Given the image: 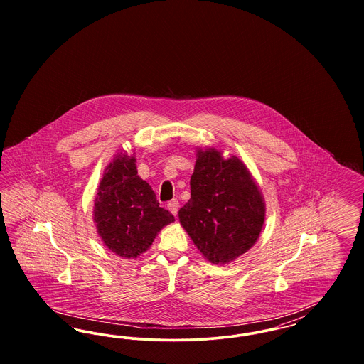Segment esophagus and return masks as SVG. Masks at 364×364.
Here are the masks:
<instances>
[{
    "label": "esophagus",
    "mask_w": 364,
    "mask_h": 364,
    "mask_svg": "<svg viewBox=\"0 0 364 364\" xmlns=\"http://www.w3.org/2000/svg\"><path fill=\"white\" fill-rule=\"evenodd\" d=\"M178 200L177 199H173V200H171L169 203H168V208H169V211L173 214V215H177V211H178Z\"/></svg>",
    "instance_id": "1"
}]
</instances>
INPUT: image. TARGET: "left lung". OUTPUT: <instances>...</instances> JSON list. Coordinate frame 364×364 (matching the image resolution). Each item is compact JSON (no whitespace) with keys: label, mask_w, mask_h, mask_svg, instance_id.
Segmentation results:
<instances>
[{"label":"left lung","mask_w":364,"mask_h":364,"mask_svg":"<svg viewBox=\"0 0 364 364\" xmlns=\"http://www.w3.org/2000/svg\"><path fill=\"white\" fill-rule=\"evenodd\" d=\"M190 186L178 220L200 254L225 264L247 252L259 237L266 208L244 162L215 149L198 150Z\"/></svg>","instance_id":"left-lung-1"}]
</instances>
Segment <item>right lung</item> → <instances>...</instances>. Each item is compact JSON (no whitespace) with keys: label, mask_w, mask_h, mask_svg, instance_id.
Returning <instances> with one entry per match:
<instances>
[{"label":"right lung","mask_w":364,"mask_h":364,"mask_svg":"<svg viewBox=\"0 0 364 364\" xmlns=\"http://www.w3.org/2000/svg\"><path fill=\"white\" fill-rule=\"evenodd\" d=\"M136 159L125 151L105 171L94 203V223L105 245L122 258H138L174 217L159 208L156 193L138 176Z\"/></svg>","instance_id":"add662e5"}]
</instances>
